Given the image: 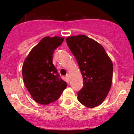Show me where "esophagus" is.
Masks as SVG:
<instances>
[{
    "label": "esophagus",
    "instance_id": "esophagus-1",
    "mask_svg": "<svg viewBox=\"0 0 134 134\" xmlns=\"http://www.w3.org/2000/svg\"><path fill=\"white\" fill-rule=\"evenodd\" d=\"M66 77L67 78V79H69V74H67V75H66Z\"/></svg>",
    "mask_w": 134,
    "mask_h": 134
}]
</instances>
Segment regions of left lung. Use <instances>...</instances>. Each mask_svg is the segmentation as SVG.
<instances>
[{
    "instance_id": "1",
    "label": "left lung",
    "mask_w": 134,
    "mask_h": 134,
    "mask_svg": "<svg viewBox=\"0 0 134 134\" xmlns=\"http://www.w3.org/2000/svg\"><path fill=\"white\" fill-rule=\"evenodd\" d=\"M67 45L74 55L83 77V86L77 99L85 107L94 108L102 103L112 83L113 64L100 44L86 35L70 36Z\"/></svg>"
}]
</instances>
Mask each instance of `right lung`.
Here are the masks:
<instances>
[{"label":"right lung","mask_w":134,"mask_h":134,"mask_svg":"<svg viewBox=\"0 0 134 134\" xmlns=\"http://www.w3.org/2000/svg\"><path fill=\"white\" fill-rule=\"evenodd\" d=\"M64 40L58 36H46L31 50L24 60L22 69L24 85L39 104L57 101L67 87L52 62L55 50Z\"/></svg>","instance_id":"1"}]
</instances>
